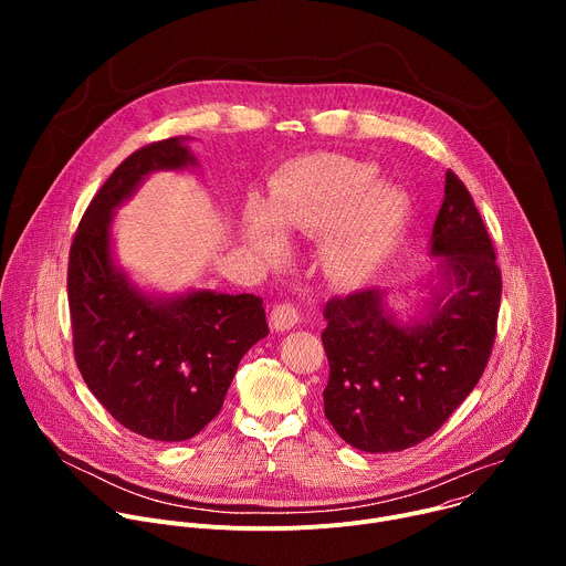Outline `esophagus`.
Instances as JSON below:
<instances>
[{
  "mask_svg": "<svg viewBox=\"0 0 566 566\" xmlns=\"http://www.w3.org/2000/svg\"><path fill=\"white\" fill-rule=\"evenodd\" d=\"M300 322V308L291 302H284V304H277L271 313V327L275 332H289L293 329Z\"/></svg>",
  "mask_w": 566,
  "mask_h": 566,
  "instance_id": "obj_1",
  "label": "esophagus"
}]
</instances>
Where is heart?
Here are the masks:
<instances>
[{"label":"heart","mask_w":566,"mask_h":566,"mask_svg":"<svg viewBox=\"0 0 566 566\" xmlns=\"http://www.w3.org/2000/svg\"><path fill=\"white\" fill-rule=\"evenodd\" d=\"M374 168L358 160L319 154L291 164L273 188L271 214L249 212L251 241L262 255H275L273 221L300 232H327L329 260L347 280L371 273L389 253L406 217V199L387 184H371Z\"/></svg>","instance_id":"b5f03b06"}]
</instances>
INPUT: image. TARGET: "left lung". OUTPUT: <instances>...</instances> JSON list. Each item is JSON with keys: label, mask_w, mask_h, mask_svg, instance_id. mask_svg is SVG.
<instances>
[{"label": "left lung", "mask_w": 566, "mask_h": 566, "mask_svg": "<svg viewBox=\"0 0 566 566\" xmlns=\"http://www.w3.org/2000/svg\"><path fill=\"white\" fill-rule=\"evenodd\" d=\"M430 251L443 258L448 293L423 325H398L378 289L336 295L325 306V417L363 452H398L432 437L489 365L502 271L489 228L452 170Z\"/></svg>", "instance_id": "1"}]
</instances>
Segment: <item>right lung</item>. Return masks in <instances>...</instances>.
<instances>
[{
	"mask_svg": "<svg viewBox=\"0 0 566 566\" xmlns=\"http://www.w3.org/2000/svg\"><path fill=\"white\" fill-rule=\"evenodd\" d=\"M192 164L184 138L129 154L87 206L69 251L77 369L123 428L154 441L199 434L219 415L239 360L269 336L258 295L192 291L160 302L136 291L112 264V210L149 172Z\"/></svg>",
	"mask_w": 566,
	"mask_h": 566,
	"instance_id": "obj_1",
	"label": "right lung"
}]
</instances>
